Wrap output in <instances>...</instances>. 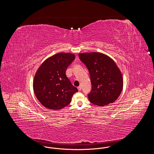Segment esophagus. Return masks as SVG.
<instances>
[{
    "mask_svg": "<svg viewBox=\"0 0 154 154\" xmlns=\"http://www.w3.org/2000/svg\"><path fill=\"white\" fill-rule=\"evenodd\" d=\"M77 88H78L79 91H81V86H79V87H77Z\"/></svg>",
    "mask_w": 154,
    "mask_h": 154,
    "instance_id": "1",
    "label": "esophagus"
}]
</instances>
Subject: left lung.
Wrapping results in <instances>:
<instances>
[{
    "mask_svg": "<svg viewBox=\"0 0 154 154\" xmlns=\"http://www.w3.org/2000/svg\"><path fill=\"white\" fill-rule=\"evenodd\" d=\"M90 74L92 90L88 97L94 104L103 107L114 102L120 95L124 81L115 62L100 52L79 54Z\"/></svg>",
    "mask_w": 154,
    "mask_h": 154,
    "instance_id": "left-lung-1",
    "label": "left lung"
}]
</instances>
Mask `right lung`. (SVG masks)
<instances>
[{"label":"right lung","instance_id":"add662e5","mask_svg":"<svg viewBox=\"0 0 154 154\" xmlns=\"http://www.w3.org/2000/svg\"><path fill=\"white\" fill-rule=\"evenodd\" d=\"M75 59L69 52H59L45 59L38 68L33 82V91L45 107L58 110L67 106L78 91L67 77V67Z\"/></svg>","mask_w":154,"mask_h":154}]
</instances>
